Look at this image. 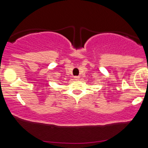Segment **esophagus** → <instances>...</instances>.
Listing matches in <instances>:
<instances>
[{
	"instance_id": "34e87169",
	"label": "esophagus",
	"mask_w": 148,
	"mask_h": 148,
	"mask_svg": "<svg viewBox=\"0 0 148 148\" xmlns=\"http://www.w3.org/2000/svg\"><path fill=\"white\" fill-rule=\"evenodd\" d=\"M80 79V77H78V76H76V77H74V79H76V80H78V79Z\"/></svg>"
}]
</instances>
